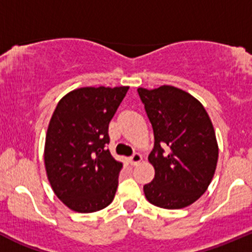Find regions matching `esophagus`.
Masks as SVG:
<instances>
[{
	"label": "esophagus",
	"mask_w": 252,
	"mask_h": 252,
	"mask_svg": "<svg viewBox=\"0 0 252 252\" xmlns=\"http://www.w3.org/2000/svg\"><path fill=\"white\" fill-rule=\"evenodd\" d=\"M142 159H143L142 155L138 154V153H136V154H133L131 158H129V162H131L132 165H138L139 162L142 161Z\"/></svg>",
	"instance_id": "1"
}]
</instances>
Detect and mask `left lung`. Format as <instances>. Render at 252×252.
Here are the masks:
<instances>
[{
  "instance_id": "8db88e82",
  "label": "left lung",
  "mask_w": 252,
  "mask_h": 252,
  "mask_svg": "<svg viewBox=\"0 0 252 252\" xmlns=\"http://www.w3.org/2000/svg\"><path fill=\"white\" fill-rule=\"evenodd\" d=\"M137 91L155 141L148 157L155 176L143 187L145 198L162 209L189 206L206 191L216 171L219 144L211 119L203 104L181 88L164 85Z\"/></svg>"
}]
</instances>
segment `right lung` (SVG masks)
<instances>
[{
	"mask_svg": "<svg viewBox=\"0 0 252 252\" xmlns=\"http://www.w3.org/2000/svg\"><path fill=\"white\" fill-rule=\"evenodd\" d=\"M128 88H76L54 109L46 133V173L54 194L72 211H99L115 196L123 164L105 147L109 123Z\"/></svg>",
	"mask_w": 252,
	"mask_h": 252,
	"instance_id": "add662e5",
	"label": "right lung"
}]
</instances>
